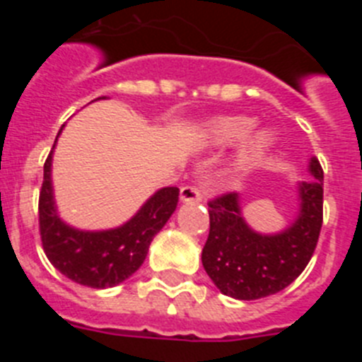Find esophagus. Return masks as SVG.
Wrapping results in <instances>:
<instances>
[{
	"label": "esophagus",
	"instance_id": "obj_1",
	"mask_svg": "<svg viewBox=\"0 0 362 362\" xmlns=\"http://www.w3.org/2000/svg\"><path fill=\"white\" fill-rule=\"evenodd\" d=\"M203 199V192L196 187H183L179 190V201L181 203H197Z\"/></svg>",
	"mask_w": 362,
	"mask_h": 362
}]
</instances>
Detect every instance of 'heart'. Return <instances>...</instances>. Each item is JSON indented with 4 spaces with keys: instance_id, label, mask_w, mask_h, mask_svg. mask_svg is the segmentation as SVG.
I'll return each instance as SVG.
<instances>
[{
    "instance_id": "b5f03b06",
    "label": "heart",
    "mask_w": 362,
    "mask_h": 362,
    "mask_svg": "<svg viewBox=\"0 0 362 362\" xmlns=\"http://www.w3.org/2000/svg\"><path fill=\"white\" fill-rule=\"evenodd\" d=\"M255 121L248 116L216 117L206 124L203 132V143L209 146H228L239 141L238 165L248 168L270 146L272 134L264 129H254Z\"/></svg>"
}]
</instances>
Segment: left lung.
<instances>
[{
  "instance_id": "left-lung-1",
  "label": "left lung",
  "mask_w": 362,
  "mask_h": 362,
  "mask_svg": "<svg viewBox=\"0 0 362 362\" xmlns=\"http://www.w3.org/2000/svg\"><path fill=\"white\" fill-rule=\"evenodd\" d=\"M308 174L312 179L296 185V217L276 233L248 225L239 194H226L209 204L210 233L201 261L221 293L239 300L261 299L284 290L305 270L322 225V168L317 158H310Z\"/></svg>"
}]
</instances>
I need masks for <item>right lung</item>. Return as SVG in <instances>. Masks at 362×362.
Listing matches in <instances>:
<instances>
[{"label":"right lung","mask_w":362,"mask_h":362,"mask_svg":"<svg viewBox=\"0 0 362 362\" xmlns=\"http://www.w3.org/2000/svg\"><path fill=\"white\" fill-rule=\"evenodd\" d=\"M108 99V98H98ZM94 99V101H98ZM92 101V103H94ZM43 166L40 194V230L43 250L56 270L90 288H112L129 279L145 263L156 233L175 212L179 188H159L129 221L114 228L83 230L66 223L57 210L52 183V159L57 137Z\"/></svg>","instance_id":"obj_1"}]
</instances>
